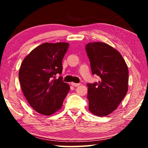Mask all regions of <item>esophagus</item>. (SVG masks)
Segmentation results:
<instances>
[{"mask_svg": "<svg viewBox=\"0 0 148 148\" xmlns=\"http://www.w3.org/2000/svg\"><path fill=\"white\" fill-rule=\"evenodd\" d=\"M71 85H72V86H74V87H77V86H79L80 84H76V83H74V82H72Z\"/></svg>", "mask_w": 148, "mask_h": 148, "instance_id": "1", "label": "esophagus"}]
</instances>
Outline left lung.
Returning a JSON list of instances; mask_svg holds the SVG:
<instances>
[{
  "instance_id": "8db88e82",
  "label": "left lung",
  "mask_w": 148,
  "mask_h": 148,
  "mask_svg": "<svg viewBox=\"0 0 148 148\" xmlns=\"http://www.w3.org/2000/svg\"><path fill=\"white\" fill-rule=\"evenodd\" d=\"M92 74L99 81L87 84L89 111L95 116H106L116 110L128 91V67L119 51L102 42L86 46Z\"/></svg>"
}]
</instances>
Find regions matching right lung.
<instances>
[{"mask_svg":"<svg viewBox=\"0 0 148 148\" xmlns=\"http://www.w3.org/2000/svg\"><path fill=\"white\" fill-rule=\"evenodd\" d=\"M65 42L44 43L22 62L19 79L27 101L34 110L45 116L58 111L70 90L61 74L62 61L69 48Z\"/></svg>","mask_w":148,"mask_h":148,"instance_id":"obj_1","label":"right lung"}]
</instances>
